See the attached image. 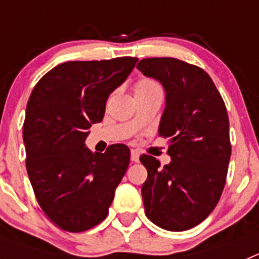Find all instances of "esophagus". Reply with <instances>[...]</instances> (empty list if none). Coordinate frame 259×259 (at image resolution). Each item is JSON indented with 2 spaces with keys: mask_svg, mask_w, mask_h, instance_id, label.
<instances>
[{
  "mask_svg": "<svg viewBox=\"0 0 259 259\" xmlns=\"http://www.w3.org/2000/svg\"><path fill=\"white\" fill-rule=\"evenodd\" d=\"M139 158H140V154L136 150H132L131 152V161L132 162H139Z\"/></svg>",
  "mask_w": 259,
  "mask_h": 259,
  "instance_id": "1",
  "label": "esophagus"
}]
</instances>
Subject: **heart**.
<instances>
[{
    "label": "heart",
    "instance_id": "b5f03b06",
    "mask_svg": "<svg viewBox=\"0 0 259 259\" xmlns=\"http://www.w3.org/2000/svg\"><path fill=\"white\" fill-rule=\"evenodd\" d=\"M154 89H161V87L154 79H150V77H141V79L137 80L134 85L135 95L150 92V91H154Z\"/></svg>",
    "mask_w": 259,
    "mask_h": 259
}]
</instances>
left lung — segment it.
Here are the masks:
<instances>
[{"instance_id":"obj_1","label":"left lung","mask_w":259,"mask_h":259,"mask_svg":"<svg viewBox=\"0 0 259 259\" xmlns=\"http://www.w3.org/2000/svg\"><path fill=\"white\" fill-rule=\"evenodd\" d=\"M137 68L159 80L166 107L158 135L170 137L171 162L143 154L148 170L143 184L146 217L167 231L200 224L217 206L231 158L230 120L214 81L198 66L170 57L141 59Z\"/></svg>"}]
</instances>
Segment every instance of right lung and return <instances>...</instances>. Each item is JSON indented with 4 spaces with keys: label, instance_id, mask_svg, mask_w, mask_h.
Wrapping results in <instances>:
<instances>
[{
    "label": "right lung",
    "instance_id": "1",
    "mask_svg": "<svg viewBox=\"0 0 259 259\" xmlns=\"http://www.w3.org/2000/svg\"><path fill=\"white\" fill-rule=\"evenodd\" d=\"M134 57L61 63L38 80L23 124L26 167L36 200L57 227L83 232L107 217L130 164L124 144L105 153L84 146L107 97L127 79Z\"/></svg>",
    "mask_w": 259,
    "mask_h": 259
}]
</instances>
